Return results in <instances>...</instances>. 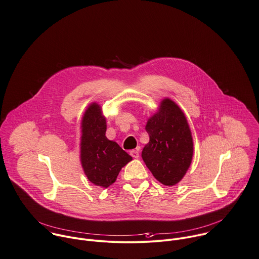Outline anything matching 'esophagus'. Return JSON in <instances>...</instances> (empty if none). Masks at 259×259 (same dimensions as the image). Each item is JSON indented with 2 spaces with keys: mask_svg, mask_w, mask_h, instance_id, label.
Here are the masks:
<instances>
[{
  "mask_svg": "<svg viewBox=\"0 0 259 259\" xmlns=\"http://www.w3.org/2000/svg\"><path fill=\"white\" fill-rule=\"evenodd\" d=\"M130 155L133 158H138L139 157V152H138V150H131L130 151Z\"/></svg>",
  "mask_w": 259,
  "mask_h": 259,
  "instance_id": "esophagus-1",
  "label": "esophagus"
}]
</instances>
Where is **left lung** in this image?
Listing matches in <instances>:
<instances>
[{"label":"left lung","instance_id":"1","mask_svg":"<svg viewBox=\"0 0 259 259\" xmlns=\"http://www.w3.org/2000/svg\"><path fill=\"white\" fill-rule=\"evenodd\" d=\"M149 142L141 156L153 177L164 186L177 185L186 175L193 158V138L186 116L169 99L145 127Z\"/></svg>","mask_w":259,"mask_h":259}]
</instances>
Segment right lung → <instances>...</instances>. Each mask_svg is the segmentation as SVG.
Instances as JSON below:
<instances>
[{
  "mask_svg": "<svg viewBox=\"0 0 259 259\" xmlns=\"http://www.w3.org/2000/svg\"><path fill=\"white\" fill-rule=\"evenodd\" d=\"M106 119L98 104H92L82 117L80 161L89 181L108 188L117 179L121 168L132 157L116 142L106 137Z\"/></svg>",
  "mask_w": 259,
  "mask_h": 259,
  "instance_id": "right-lung-1",
  "label": "right lung"
}]
</instances>
